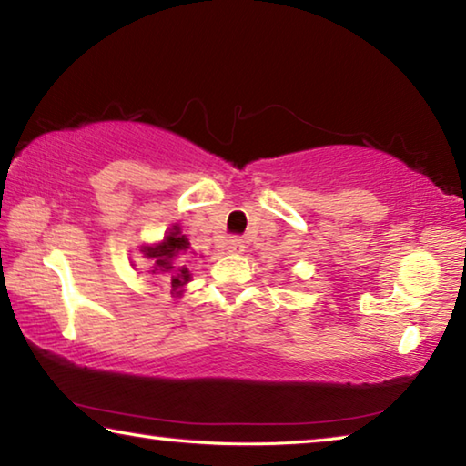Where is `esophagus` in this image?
<instances>
[{"label": "esophagus", "mask_w": 466, "mask_h": 466, "mask_svg": "<svg viewBox=\"0 0 466 466\" xmlns=\"http://www.w3.org/2000/svg\"><path fill=\"white\" fill-rule=\"evenodd\" d=\"M244 248H247V244H244V240L238 238V236H234V238L226 242V250L232 252V255H242Z\"/></svg>", "instance_id": "34e87169"}]
</instances>
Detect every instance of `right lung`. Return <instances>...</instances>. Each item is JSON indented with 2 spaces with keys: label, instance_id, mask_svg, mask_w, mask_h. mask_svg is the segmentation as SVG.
Segmentation results:
<instances>
[{
  "label": "right lung",
  "instance_id": "add662e5",
  "mask_svg": "<svg viewBox=\"0 0 466 466\" xmlns=\"http://www.w3.org/2000/svg\"><path fill=\"white\" fill-rule=\"evenodd\" d=\"M188 248H191V244H188L187 236L180 232V226H172L162 242L146 244V247L139 248V252L152 261V267H149L152 271L147 273L164 275L170 283L172 294L180 296L185 291L183 288L191 281V271L187 269L183 261Z\"/></svg>",
  "mask_w": 466,
  "mask_h": 466
}]
</instances>
